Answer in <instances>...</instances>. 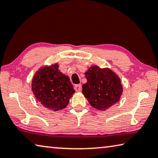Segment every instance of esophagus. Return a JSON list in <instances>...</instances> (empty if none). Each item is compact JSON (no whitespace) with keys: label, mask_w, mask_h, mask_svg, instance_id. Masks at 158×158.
<instances>
[{"label":"esophagus","mask_w":158,"mask_h":158,"mask_svg":"<svg viewBox=\"0 0 158 158\" xmlns=\"http://www.w3.org/2000/svg\"><path fill=\"white\" fill-rule=\"evenodd\" d=\"M74 90H76L77 92H80L81 90V84L75 85H74Z\"/></svg>","instance_id":"obj_1"}]
</instances>
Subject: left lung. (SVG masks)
I'll use <instances>...</instances> for the list:
<instances>
[{"instance_id":"8db88e82","label":"left lung","mask_w":158,"mask_h":158,"mask_svg":"<svg viewBox=\"0 0 158 158\" xmlns=\"http://www.w3.org/2000/svg\"><path fill=\"white\" fill-rule=\"evenodd\" d=\"M87 82L82 93L93 107L105 111L119 101L123 93L121 79L109 68L91 66L85 73Z\"/></svg>"}]
</instances>
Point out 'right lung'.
Instances as JSON below:
<instances>
[{
    "label": "right lung",
    "mask_w": 158,
    "mask_h": 158,
    "mask_svg": "<svg viewBox=\"0 0 158 158\" xmlns=\"http://www.w3.org/2000/svg\"><path fill=\"white\" fill-rule=\"evenodd\" d=\"M31 86L37 100L45 108L53 111L65 108L75 93L69 78L60 72L57 63L40 68Z\"/></svg>",
    "instance_id": "add662e5"
}]
</instances>
